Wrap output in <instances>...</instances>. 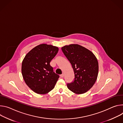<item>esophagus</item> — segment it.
Segmentation results:
<instances>
[{
	"instance_id": "obj_1",
	"label": "esophagus",
	"mask_w": 123,
	"mask_h": 123,
	"mask_svg": "<svg viewBox=\"0 0 123 123\" xmlns=\"http://www.w3.org/2000/svg\"><path fill=\"white\" fill-rule=\"evenodd\" d=\"M64 74L63 73H62V75H60V76H61V78H63V77H64Z\"/></svg>"
}]
</instances>
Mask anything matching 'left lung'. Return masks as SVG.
<instances>
[{"label": "left lung", "instance_id": "8db88e82", "mask_svg": "<svg viewBox=\"0 0 123 123\" xmlns=\"http://www.w3.org/2000/svg\"><path fill=\"white\" fill-rule=\"evenodd\" d=\"M65 56L72 65L75 78L72 83L67 84L68 88L80 94L86 92L97 80L99 65L94 54L78 44H70L62 47Z\"/></svg>", "mask_w": 123, "mask_h": 123}]
</instances>
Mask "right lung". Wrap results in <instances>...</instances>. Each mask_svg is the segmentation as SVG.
<instances>
[{
	"label": "right lung",
	"instance_id": "obj_1",
	"mask_svg": "<svg viewBox=\"0 0 123 123\" xmlns=\"http://www.w3.org/2000/svg\"><path fill=\"white\" fill-rule=\"evenodd\" d=\"M59 51L52 45H38L26 54L21 66V72L26 84L34 92L45 94L55 87L59 75L53 71L51 60Z\"/></svg>",
	"mask_w": 123,
	"mask_h": 123
}]
</instances>
